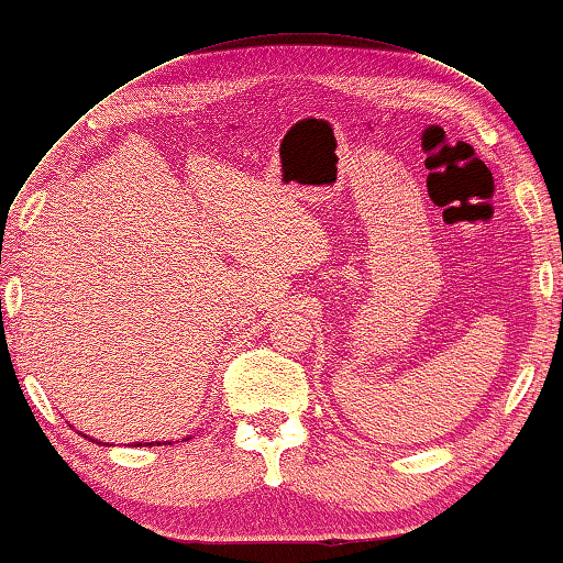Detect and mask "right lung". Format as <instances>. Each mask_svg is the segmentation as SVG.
<instances>
[{
  "mask_svg": "<svg viewBox=\"0 0 563 563\" xmlns=\"http://www.w3.org/2000/svg\"><path fill=\"white\" fill-rule=\"evenodd\" d=\"M137 445H142V443H137ZM147 445H155V443H147Z\"/></svg>",
  "mask_w": 563,
  "mask_h": 563,
  "instance_id": "add662e5",
  "label": "right lung"
}]
</instances>
